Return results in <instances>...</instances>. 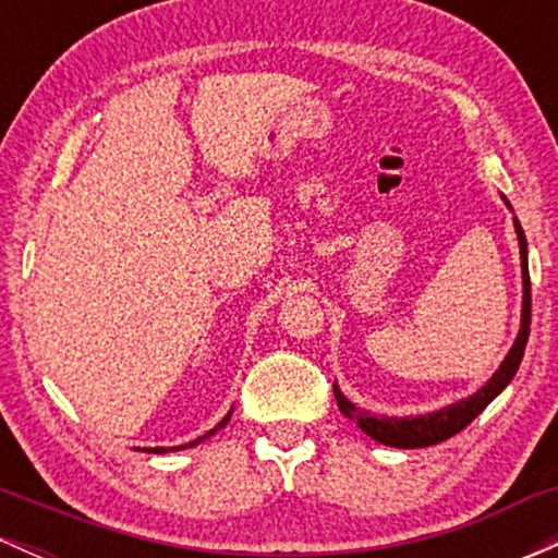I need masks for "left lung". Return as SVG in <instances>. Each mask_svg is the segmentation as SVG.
Wrapping results in <instances>:
<instances>
[{
  "mask_svg": "<svg viewBox=\"0 0 558 558\" xmlns=\"http://www.w3.org/2000/svg\"><path fill=\"white\" fill-rule=\"evenodd\" d=\"M517 235H520V252H522V280H524V301H522V330L517 336L514 345H511L509 356H506L501 369L485 383V388H480L475 396L470 399L451 403V407L440 409V412L425 414V417H373L369 412H362L356 409L349 399H343V393L338 390V386H332V393H336L338 409H341L343 417H349L351 422L362 427L369 438H375L377 444L386 446H396V448H425V446H435L444 444V440L451 438V435L462 433L472 420L483 412L488 403L496 399L501 390L509 386L511 377L517 375L520 369V362L524 356V345H527L530 338V270H527V241H524V230L520 226V220H514Z\"/></svg>",
  "mask_w": 558,
  "mask_h": 558,
  "instance_id": "obj_1",
  "label": "left lung"
}]
</instances>
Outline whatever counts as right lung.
<instances>
[{
  "label": "right lung",
  "mask_w": 558,
  "mask_h": 558,
  "mask_svg": "<svg viewBox=\"0 0 558 558\" xmlns=\"http://www.w3.org/2000/svg\"><path fill=\"white\" fill-rule=\"evenodd\" d=\"M226 422H228V417H226V420H222V422H220V425H217V427H222V425H226ZM217 427H215V430H217ZM215 430L204 433V435H202V438L191 440V444H185V446H196V444H202V440H204V438H209V435H215ZM181 448H183V446H181ZM149 451H155V453H165V451H168V448H149Z\"/></svg>",
  "instance_id": "add662e5"
}]
</instances>
